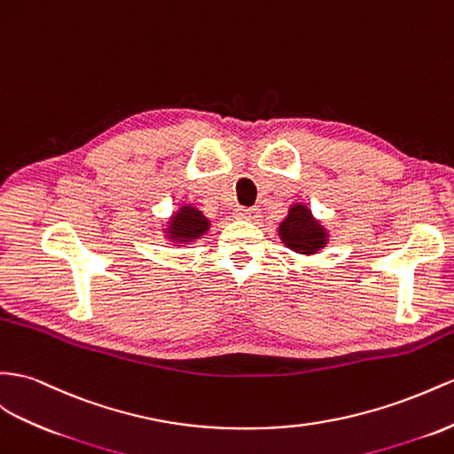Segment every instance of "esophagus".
<instances>
[{"mask_svg": "<svg viewBox=\"0 0 454 454\" xmlns=\"http://www.w3.org/2000/svg\"><path fill=\"white\" fill-rule=\"evenodd\" d=\"M236 216L243 218V220H259L261 211L257 207H239V208H236Z\"/></svg>", "mask_w": 454, "mask_h": 454, "instance_id": "esophagus-1", "label": "esophagus"}]
</instances>
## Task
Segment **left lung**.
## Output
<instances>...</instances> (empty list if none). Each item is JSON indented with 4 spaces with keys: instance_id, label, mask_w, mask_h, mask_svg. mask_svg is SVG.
I'll return each mask as SVG.
<instances>
[{
    "instance_id": "obj_1",
    "label": "left lung",
    "mask_w": 454,
    "mask_h": 454,
    "mask_svg": "<svg viewBox=\"0 0 454 454\" xmlns=\"http://www.w3.org/2000/svg\"><path fill=\"white\" fill-rule=\"evenodd\" d=\"M278 236L287 249L310 257L328 246L330 231L322 226L320 220L312 216V211L305 203H294L287 208V216L278 226Z\"/></svg>"
}]
</instances>
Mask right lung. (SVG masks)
Listing matches in <instances>:
<instances>
[{
	"mask_svg": "<svg viewBox=\"0 0 454 454\" xmlns=\"http://www.w3.org/2000/svg\"><path fill=\"white\" fill-rule=\"evenodd\" d=\"M208 228H211V220H208L203 211L190 205L182 203L176 213H172L168 218L165 231V238L176 246H184V243H190L203 238Z\"/></svg>",
	"mask_w": 454,
	"mask_h": 454,
	"instance_id": "1",
	"label": "right lung"
}]
</instances>
